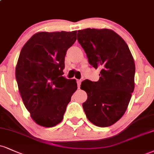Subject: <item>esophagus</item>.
Returning a JSON list of instances; mask_svg holds the SVG:
<instances>
[{"label":"esophagus","instance_id":"esophagus-1","mask_svg":"<svg viewBox=\"0 0 154 154\" xmlns=\"http://www.w3.org/2000/svg\"><path fill=\"white\" fill-rule=\"evenodd\" d=\"M77 86H78V88H80V85H81V82H82V80H81V79H77Z\"/></svg>","mask_w":154,"mask_h":154}]
</instances>
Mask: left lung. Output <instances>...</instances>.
Returning <instances> with one entry per match:
<instances>
[{"label":"left lung","instance_id":"left-lung-1","mask_svg":"<svg viewBox=\"0 0 154 154\" xmlns=\"http://www.w3.org/2000/svg\"><path fill=\"white\" fill-rule=\"evenodd\" d=\"M77 40L89 64L100 70L97 82H82L80 88L88 94L83 109L94 125L110 126L125 113L134 90L133 56L125 41L110 29L79 30Z\"/></svg>","mask_w":154,"mask_h":154}]
</instances>
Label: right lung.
<instances>
[{"instance_id":"obj_1","label":"right lung","mask_w":154,"mask_h":154,"mask_svg":"<svg viewBox=\"0 0 154 154\" xmlns=\"http://www.w3.org/2000/svg\"><path fill=\"white\" fill-rule=\"evenodd\" d=\"M76 36L77 31L36 33L20 53L16 67L18 90L31 118L41 126L61 123L77 89L76 79L62 76L66 51Z\"/></svg>"}]
</instances>
